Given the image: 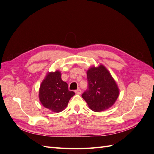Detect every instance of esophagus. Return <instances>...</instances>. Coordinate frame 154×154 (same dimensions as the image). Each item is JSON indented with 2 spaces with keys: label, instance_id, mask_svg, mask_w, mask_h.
Masks as SVG:
<instances>
[{
  "label": "esophagus",
  "instance_id": "obj_1",
  "mask_svg": "<svg viewBox=\"0 0 154 154\" xmlns=\"http://www.w3.org/2000/svg\"><path fill=\"white\" fill-rule=\"evenodd\" d=\"M75 93L77 94H82V91L80 89V88H78V89L75 91Z\"/></svg>",
  "mask_w": 154,
  "mask_h": 154
}]
</instances>
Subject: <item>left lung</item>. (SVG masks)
I'll list each match as a JSON object with an SVG mask.
<instances>
[{
    "mask_svg": "<svg viewBox=\"0 0 154 154\" xmlns=\"http://www.w3.org/2000/svg\"><path fill=\"white\" fill-rule=\"evenodd\" d=\"M88 88L82 95L89 108L101 112L112 106L119 95V89L114 78L103 65L92 66L87 70Z\"/></svg>",
    "mask_w": 154,
    "mask_h": 154,
    "instance_id": "left-lung-1",
    "label": "left lung"
}]
</instances>
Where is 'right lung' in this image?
I'll return each mask as SVG.
<instances>
[{"mask_svg": "<svg viewBox=\"0 0 154 154\" xmlns=\"http://www.w3.org/2000/svg\"><path fill=\"white\" fill-rule=\"evenodd\" d=\"M58 70L49 72L42 82L39 88V100L45 108L53 112H60L66 108L75 93L69 91L68 85L61 78Z\"/></svg>", "mask_w": 154, "mask_h": 154, "instance_id": "1", "label": "right lung"}]
</instances>
